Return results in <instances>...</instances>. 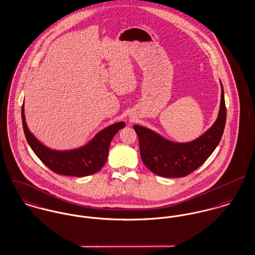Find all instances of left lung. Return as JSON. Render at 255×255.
<instances>
[{"label":"left lung","mask_w":255,"mask_h":255,"mask_svg":"<svg viewBox=\"0 0 255 255\" xmlns=\"http://www.w3.org/2000/svg\"><path fill=\"white\" fill-rule=\"evenodd\" d=\"M218 117L202 136L188 142H176L160 136L143 126L134 125L138 137L139 152L143 164L157 176L182 177L194 172L214 152L223 135L226 107L223 86Z\"/></svg>","instance_id":"obj_1"}]
</instances>
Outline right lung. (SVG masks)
<instances>
[{
	"instance_id": "1",
	"label": "right lung",
	"mask_w": 255,
	"mask_h": 255,
	"mask_svg": "<svg viewBox=\"0 0 255 255\" xmlns=\"http://www.w3.org/2000/svg\"><path fill=\"white\" fill-rule=\"evenodd\" d=\"M21 118L26 139L39 160L56 174L78 177L93 175L103 168L113 137L125 127V123L120 121L101 130L83 146L70 150H55L41 143L29 130L24 114V102Z\"/></svg>"
}]
</instances>
